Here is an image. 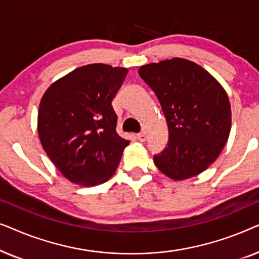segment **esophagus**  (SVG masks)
<instances>
[{
  "mask_svg": "<svg viewBox=\"0 0 259 259\" xmlns=\"http://www.w3.org/2000/svg\"><path fill=\"white\" fill-rule=\"evenodd\" d=\"M137 140L139 141V143H145V140H146V133L145 132H141L137 136Z\"/></svg>",
  "mask_w": 259,
  "mask_h": 259,
  "instance_id": "34e87169",
  "label": "esophagus"
}]
</instances>
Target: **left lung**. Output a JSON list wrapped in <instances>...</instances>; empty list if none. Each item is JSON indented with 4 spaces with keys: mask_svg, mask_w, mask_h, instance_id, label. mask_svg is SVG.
Returning a JSON list of instances; mask_svg holds the SVG:
<instances>
[{
    "mask_svg": "<svg viewBox=\"0 0 259 259\" xmlns=\"http://www.w3.org/2000/svg\"><path fill=\"white\" fill-rule=\"evenodd\" d=\"M139 75L157 95L168 126V146L154 155L155 166L177 182L204 172L231 131L224 88L206 69L182 58L141 66Z\"/></svg>",
    "mask_w": 259,
    "mask_h": 259,
    "instance_id": "1",
    "label": "left lung"
}]
</instances>
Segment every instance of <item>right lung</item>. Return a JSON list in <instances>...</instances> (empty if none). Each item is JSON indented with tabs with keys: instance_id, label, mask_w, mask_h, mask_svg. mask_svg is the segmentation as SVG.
<instances>
[{
	"instance_id": "obj_1",
	"label": "right lung",
	"mask_w": 259,
	"mask_h": 259,
	"mask_svg": "<svg viewBox=\"0 0 259 259\" xmlns=\"http://www.w3.org/2000/svg\"><path fill=\"white\" fill-rule=\"evenodd\" d=\"M126 68L93 63L74 69L45 92L37 133L61 175L77 185L95 186L114 175L130 141L116 133L111 102Z\"/></svg>"
}]
</instances>
